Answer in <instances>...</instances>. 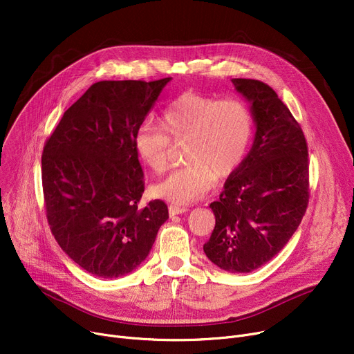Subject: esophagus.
Masks as SVG:
<instances>
[{"label": "esophagus", "mask_w": 354, "mask_h": 354, "mask_svg": "<svg viewBox=\"0 0 354 354\" xmlns=\"http://www.w3.org/2000/svg\"><path fill=\"white\" fill-rule=\"evenodd\" d=\"M189 208L187 207H178V205H169V214L174 216V215H180V214H185L188 212Z\"/></svg>", "instance_id": "esophagus-1"}]
</instances>
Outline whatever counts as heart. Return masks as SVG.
Instances as JSON below:
<instances>
[{"mask_svg":"<svg viewBox=\"0 0 354 354\" xmlns=\"http://www.w3.org/2000/svg\"><path fill=\"white\" fill-rule=\"evenodd\" d=\"M162 126L142 123L133 135L140 160L162 174L169 165L171 140L183 142L188 162L155 187L158 196L185 205L205 196L215 179L230 176L245 159L254 122L236 99H215L183 93L163 111Z\"/></svg>","mask_w":354,"mask_h":354,"instance_id":"b5f03b06","label":"heart"}]
</instances>
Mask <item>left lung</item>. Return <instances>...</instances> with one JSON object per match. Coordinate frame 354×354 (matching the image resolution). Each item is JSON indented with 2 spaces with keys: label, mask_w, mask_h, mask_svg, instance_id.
Segmentation results:
<instances>
[{
  "label": "left lung",
  "mask_w": 354,
  "mask_h": 354,
  "mask_svg": "<svg viewBox=\"0 0 354 354\" xmlns=\"http://www.w3.org/2000/svg\"><path fill=\"white\" fill-rule=\"evenodd\" d=\"M232 83L251 104L255 135L209 205L215 228L203 251L218 268L247 274L272 259L299 228L308 203V151L300 124L268 84Z\"/></svg>",
  "instance_id": "left-lung-1"
}]
</instances>
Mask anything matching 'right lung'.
I'll list each match as a JSON object with an SVG mask.
<instances>
[{
    "label": "right lung",
    "mask_w": 354,
    "mask_h": 354,
    "mask_svg": "<svg viewBox=\"0 0 354 354\" xmlns=\"http://www.w3.org/2000/svg\"><path fill=\"white\" fill-rule=\"evenodd\" d=\"M172 80H104L71 104L47 140L41 178L47 219L62 250L87 272L118 278L149 255L169 218L145 191L133 135Z\"/></svg>",
    "instance_id": "right-lung-1"
}]
</instances>
